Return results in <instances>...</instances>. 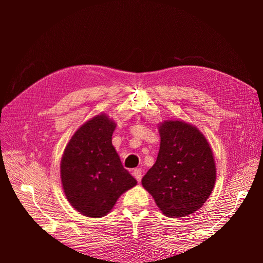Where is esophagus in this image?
I'll use <instances>...</instances> for the list:
<instances>
[{"mask_svg":"<svg viewBox=\"0 0 263 263\" xmlns=\"http://www.w3.org/2000/svg\"><path fill=\"white\" fill-rule=\"evenodd\" d=\"M133 174H134L135 179H136L138 182H140V180H141V176H142V171H141V169H139V168L135 169V170L133 171Z\"/></svg>","mask_w":263,"mask_h":263,"instance_id":"34e87169","label":"esophagus"}]
</instances>
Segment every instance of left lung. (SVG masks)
<instances>
[{
  "label": "left lung",
  "mask_w": 263,
  "mask_h": 263,
  "mask_svg": "<svg viewBox=\"0 0 263 263\" xmlns=\"http://www.w3.org/2000/svg\"><path fill=\"white\" fill-rule=\"evenodd\" d=\"M160 149L141 180L166 217H185L201 209L216 181V165L208 139L182 121L159 124Z\"/></svg>",
  "instance_id": "left-lung-1"
}]
</instances>
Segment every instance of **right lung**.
<instances>
[{"mask_svg":"<svg viewBox=\"0 0 263 263\" xmlns=\"http://www.w3.org/2000/svg\"><path fill=\"white\" fill-rule=\"evenodd\" d=\"M116 124L97 115L79 128L61 158L60 177L67 200L87 217L108 214L118 197L137 184L112 144Z\"/></svg>","mask_w":263,"mask_h":263,"instance_id":"add662e5","label":"right lung"}]
</instances>
